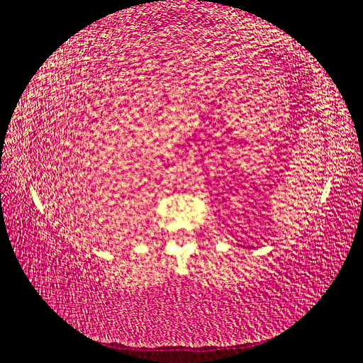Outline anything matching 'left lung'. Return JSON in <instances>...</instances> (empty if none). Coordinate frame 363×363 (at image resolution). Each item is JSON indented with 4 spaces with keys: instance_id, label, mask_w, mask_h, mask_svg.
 Here are the masks:
<instances>
[{
    "instance_id": "obj_1",
    "label": "left lung",
    "mask_w": 363,
    "mask_h": 363,
    "mask_svg": "<svg viewBox=\"0 0 363 363\" xmlns=\"http://www.w3.org/2000/svg\"><path fill=\"white\" fill-rule=\"evenodd\" d=\"M251 248H255V247H251Z\"/></svg>"
}]
</instances>
